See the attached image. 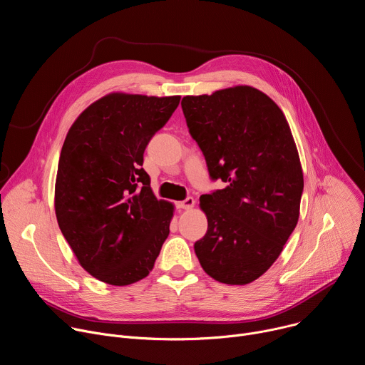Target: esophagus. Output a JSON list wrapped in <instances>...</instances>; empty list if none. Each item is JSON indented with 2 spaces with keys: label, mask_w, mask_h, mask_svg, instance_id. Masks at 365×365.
Here are the masks:
<instances>
[{
  "label": "esophagus",
  "mask_w": 365,
  "mask_h": 365,
  "mask_svg": "<svg viewBox=\"0 0 365 365\" xmlns=\"http://www.w3.org/2000/svg\"><path fill=\"white\" fill-rule=\"evenodd\" d=\"M193 205H195V199L192 196H187L185 200L178 202V207H180V210H190V207H193Z\"/></svg>",
  "instance_id": "1"
}]
</instances>
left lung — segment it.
Returning <instances> with one entry per match:
<instances>
[{"label": "left lung", "mask_w": 365, "mask_h": 365, "mask_svg": "<svg viewBox=\"0 0 365 365\" xmlns=\"http://www.w3.org/2000/svg\"><path fill=\"white\" fill-rule=\"evenodd\" d=\"M182 110L211 180L225 183L200 196L207 231L195 252L212 279L251 283L279 258L299 220L303 173L290 127L251 86L185 96Z\"/></svg>", "instance_id": "1"}]
</instances>
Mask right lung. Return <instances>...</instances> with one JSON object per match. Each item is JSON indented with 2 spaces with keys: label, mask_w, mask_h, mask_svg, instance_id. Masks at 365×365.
<instances>
[{
  "label": "right lung",
  "mask_w": 365,
  "mask_h": 365,
  "mask_svg": "<svg viewBox=\"0 0 365 365\" xmlns=\"http://www.w3.org/2000/svg\"><path fill=\"white\" fill-rule=\"evenodd\" d=\"M179 101L111 93L89 106L65 138L56 218L81 266L101 282L144 279L169 235L173 205L155 199L141 166L148 141Z\"/></svg>",
  "instance_id": "1"
}]
</instances>
